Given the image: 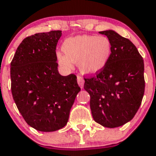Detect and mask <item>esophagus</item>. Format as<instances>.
Returning a JSON list of instances; mask_svg holds the SVG:
<instances>
[{"label": "esophagus", "instance_id": "obj_1", "mask_svg": "<svg viewBox=\"0 0 156 156\" xmlns=\"http://www.w3.org/2000/svg\"><path fill=\"white\" fill-rule=\"evenodd\" d=\"M77 81H78V85L80 86V87H81V88H82V87H84V79H83L82 77H81V76L77 77Z\"/></svg>", "mask_w": 156, "mask_h": 156}]
</instances>
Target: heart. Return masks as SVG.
<instances>
[{
	"instance_id": "obj_1",
	"label": "heart",
	"mask_w": 156,
	"mask_h": 156,
	"mask_svg": "<svg viewBox=\"0 0 156 156\" xmlns=\"http://www.w3.org/2000/svg\"><path fill=\"white\" fill-rule=\"evenodd\" d=\"M63 53L58 52V64L72 69L73 63L84 75H95L103 70L110 59L112 43L107 36L81 35L67 38L62 45Z\"/></svg>"
}]
</instances>
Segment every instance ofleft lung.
<instances>
[{
	"label": "left lung",
	"instance_id": "1",
	"mask_svg": "<svg viewBox=\"0 0 156 156\" xmlns=\"http://www.w3.org/2000/svg\"><path fill=\"white\" fill-rule=\"evenodd\" d=\"M112 43V55L106 67L84 78L95 122L115 128L130 121L141 105L145 91L144 62L136 47L111 30L99 32Z\"/></svg>",
	"mask_w": 156,
	"mask_h": 156
}]
</instances>
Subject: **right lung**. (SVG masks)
Masks as SVG:
<instances>
[{"label":"right lung","instance_id":"obj_1","mask_svg":"<svg viewBox=\"0 0 156 156\" xmlns=\"http://www.w3.org/2000/svg\"><path fill=\"white\" fill-rule=\"evenodd\" d=\"M62 31L40 33L25 38L10 63L11 92L27 124L53 132L64 127L76 95L81 90L74 74L62 76L56 62Z\"/></svg>","mask_w":156,"mask_h":156}]
</instances>
